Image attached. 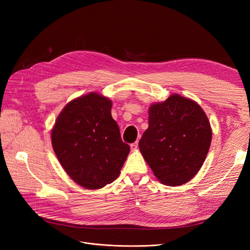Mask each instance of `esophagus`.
Returning <instances> with one entry per match:
<instances>
[{"mask_svg": "<svg viewBox=\"0 0 250 250\" xmlns=\"http://www.w3.org/2000/svg\"><path fill=\"white\" fill-rule=\"evenodd\" d=\"M138 148H139V143L138 142H135V143H133V144H131V145H130L131 151H137Z\"/></svg>", "mask_w": 250, "mask_h": 250, "instance_id": "obj_1", "label": "esophagus"}]
</instances>
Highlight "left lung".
I'll return each instance as SVG.
<instances>
[{
    "label": "left lung",
    "instance_id": "obj_1",
    "mask_svg": "<svg viewBox=\"0 0 250 250\" xmlns=\"http://www.w3.org/2000/svg\"><path fill=\"white\" fill-rule=\"evenodd\" d=\"M149 126L139 142L140 151L166 186L187 184L206 161L211 127L200 105L178 94L150 105Z\"/></svg>",
    "mask_w": 250,
    "mask_h": 250
}]
</instances>
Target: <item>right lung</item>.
<instances>
[{
    "instance_id": "obj_1",
    "label": "right lung",
    "mask_w": 250,
    "mask_h": 250,
    "mask_svg": "<svg viewBox=\"0 0 250 250\" xmlns=\"http://www.w3.org/2000/svg\"><path fill=\"white\" fill-rule=\"evenodd\" d=\"M109 98L92 92L75 98L51 131L53 150L75 183L98 190L116 180L130 147L121 140Z\"/></svg>"
}]
</instances>
